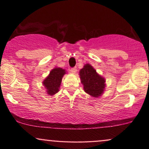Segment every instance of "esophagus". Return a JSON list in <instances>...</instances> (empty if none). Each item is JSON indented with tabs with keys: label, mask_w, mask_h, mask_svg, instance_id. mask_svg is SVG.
Segmentation results:
<instances>
[{
	"label": "esophagus",
	"mask_w": 149,
	"mask_h": 149,
	"mask_svg": "<svg viewBox=\"0 0 149 149\" xmlns=\"http://www.w3.org/2000/svg\"><path fill=\"white\" fill-rule=\"evenodd\" d=\"M70 70V72H71V73H75L76 72V70H77V68H76V67H73V68H71Z\"/></svg>",
	"instance_id": "esophagus-1"
}]
</instances>
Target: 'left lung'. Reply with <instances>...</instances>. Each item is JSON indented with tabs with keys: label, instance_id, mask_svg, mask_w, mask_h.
I'll return each mask as SVG.
<instances>
[{
	"label": "left lung",
	"instance_id": "obj_1",
	"mask_svg": "<svg viewBox=\"0 0 149 149\" xmlns=\"http://www.w3.org/2000/svg\"><path fill=\"white\" fill-rule=\"evenodd\" d=\"M79 73L84 91L92 97L101 96L105 87L104 78L100 76L89 64H86Z\"/></svg>",
	"mask_w": 149,
	"mask_h": 149
}]
</instances>
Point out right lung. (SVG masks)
I'll return each mask as SVG.
<instances>
[{
  "label": "right lung",
  "instance_id": "1",
  "mask_svg": "<svg viewBox=\"0 0 149 149\" xmlns=\"http://www.w3.org/2000/svg\"><path fill=\"white\" fill-rule=\"evenodd\" d=\"M65 70L61 68H55L52 69L49 73V76L45 79L43 84L47 90V94L53 95L59 91L60 86Z\"/></svg>",
  "mask_w": 149,
  "mask_h": 149
}]
</instances>
